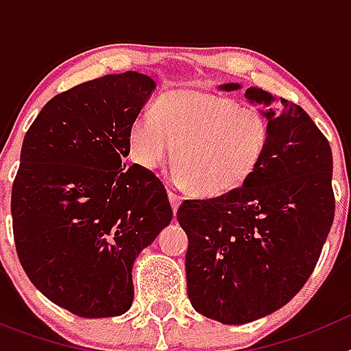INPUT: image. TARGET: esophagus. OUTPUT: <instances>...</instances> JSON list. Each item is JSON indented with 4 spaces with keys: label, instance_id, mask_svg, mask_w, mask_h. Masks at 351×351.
Segmentation results:
<instances>
[{
    "label": "esophagus",
    "instance_id": "1",
    "mask_svg": "<svg viewBox=\"0 0 351 351\" xmlns=\"http://www.w3.org/2000/svg\"><path fill=\"white\" fill-rule=\"evenodd\" d=\"M169 200H170V206H172L173 213H178L179 206H181V202H182L181 195H178L176 191H169Z\"/></svg>",
    "mask_w": 351,
    "mask_h": 351
}]
</instances>
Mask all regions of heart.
<instances>
[{
	"label": "heart",
	"mask_w": 351,
	"mask_h": 351,
	"mask_svg": "<svg viewBox=\"0 0 351 351\" xmlns=\"http://www.w3.org/2000/svg\"><path fill=\"white\" fill-rule=\"evenodd\" d=\"M133 160L160 169L176 154L173 181L218 198L246 184L267 156L271 125L255 108L216 93L179 89L144 110L128 132Z\"/></svg>",
	"instance_id": "obj_1"
}]
</instances>
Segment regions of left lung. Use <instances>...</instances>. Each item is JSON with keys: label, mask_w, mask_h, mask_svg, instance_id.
Listing matches in <instances>:
<instances>
[{"label": "left lung", "mask_w": 351, "mask_h": 351, "mask_svg": "<svg viewBox=\"0 0 351 351\" xmlns=\"http://www.w3.org/2000/svg\"><path fill=\"white\" fill-rule=\"evenodd\" d=\"M235 91V82L219 86ZM246 100L271 107V93ZM262 114L271 145L256 173L218 198L184 200L178 221L188 235L191 306L225 325H243L283 308L309 280L334 221L332 151L304 108L281 98Z\"/></svg>", "instance_id": "left-lung-1"}]
</instances>
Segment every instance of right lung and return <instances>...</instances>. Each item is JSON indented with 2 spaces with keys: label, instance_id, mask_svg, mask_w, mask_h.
Returning <instances> with one entry per match:
<instances>
[{
  "label": "right lung",
  "instance_id": "right-lung-1",
  "mask_svg": "<svg viewBox=\"0 0 351 351\" xmlns=\"http://www.w3.org/2000/svg\"><path fill=\"white\" fill-rule=\"evenodd\" d=\"M156 84L137 71L60 93L40 110L12 188L15 250L31 283L84 318L132 308L133 263L172 221L165 186L123 163Z\"/></svg>",
  "mask_w": 351,
  "mask_h": 351
}]
</instances>
